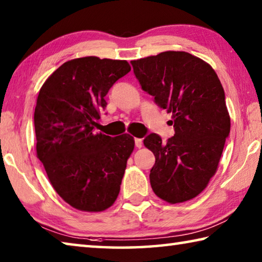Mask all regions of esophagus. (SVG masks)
Wrapping results in <instances>:
<instances>
[{
  "label": "esophagus",
  "instance_id": "1",
  "mask_svg": "<svg viewBox=\"0 0 262 262\" xmlns=\"http://www.w3.org/2000/svg\"><path fill=\"white\" fill-rule=\"evenodd\" d=\"M135 145L136 148H142V145H143V141H142V139H135Z\"/></svg>",
  "mask_w": 262,
  "mask_h": 262
}]
</instances>
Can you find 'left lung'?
<instances>
[{
    "mask_svg": "<svg viewBox=\"0 0 262 262\" xmlns=\"http://www.w3.org/2000/svg\"><path fill=\"white\" fill-rule=\"evenodd\" d=\"M142 89L172 114L174 135L158 134L143 143L156 158L151 188L162 200L180 203L198 196L216 173L230 133L225 95L215 70L187 52L167 51L132 61Z\"/></svg>",
    "mask_w": 262,
    "mask_h": 262,
    "instance_id": "8db88e82",
    "label": "left lung"
}]
</instances>
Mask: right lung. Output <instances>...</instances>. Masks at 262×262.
I'll list each match as a JSON object with an SVG mask.
<instances>
[{"instance_id": "add662e5", "label": "right lung", "mask_w": 262, "mask_h": 262, "mask_svg": "<svg viewBox=\"0 0 262 262\" xmlns=\"http://www.w3.org/2000/svg\"><path fill=\"white\" fill-rule=\"evenodd\" d=\"M130 72L125 60L78 57L60 66L39 91L37 157L53 188L75 209L97 212L117 200L134 137L95 133L105 96Z\"/></svg>"}]
</instances>
